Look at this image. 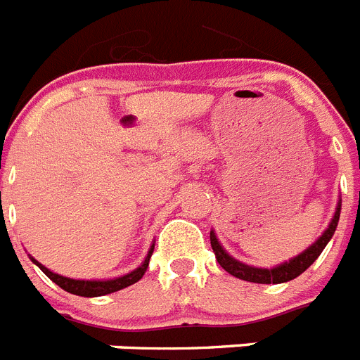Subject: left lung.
Returning <instances> with one entry per match:
<instances>
[{
  "mask_svg": "<svg viewBox=\"0 0 360 360\" xmlns=\"http://www.w3.org/2000/svg\"><path fill=\"white\" fill-rule=\"evenodd\" d=\"M339 214H341V202L337 205V211L332 219V224H330V227L324 231L323 236H321L316 243L311 245L310 249H307L304 252L295 256L290 262L276 266V269H256V266H249L245 265V263H240L238 259L231 257L224 249H221V245L216 240L214 232H211V247L212 250H214L216 259H218V263L221 265V269L227 270L229 274L234 276V278H240L243 279V281L250 283H262V285H270V283L278 285V283H285L297 278L299 274H303L304 270H307L311 263L316 262L317 257H319V254L324 250V247H326V243L332 240L333 232H335L337 229V221H339Z\"/></svg>",
  "mask_w": 360,
  "mask_h": 360,
  "instance_id": "1",
  "label": "left lung"
}]
</instances>
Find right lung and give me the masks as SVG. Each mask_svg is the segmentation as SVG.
<instances>
[{"mask_svg":"<svg viewBox=\"0 0 360 360\" xmlns=\"http://www.w3.org/2000/svg\"><path fill=\"white\" fill-rule=\"evenodd\" d=\"M151 254H153V247H151V250H149L148 257L144 259V263H142L139 269L133 270V272H129V274L122 276V278L108 279V281H81V279L63 278V276L50 272L46 266H43L39 262H36L34 257H32V262L36 263V265L43 270L44 274L49 276V278L52 279L56 285H59L63 290L70 292V294L82 295V297H98V295H106V294H111V292L122 290V288L129 287V285H133V283L139 281V279L146 274V270H148L149 257H151Z\"/></svg>","mask_w":360,"mask_h":360,"instance_id":"add662e5","label":"right lung"}]
</instances>
